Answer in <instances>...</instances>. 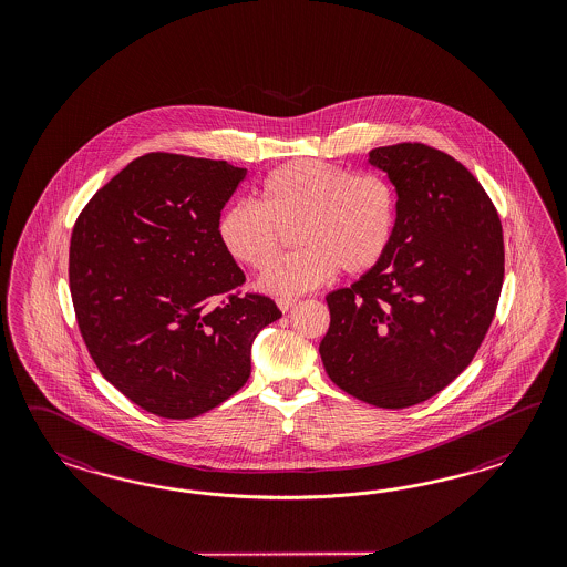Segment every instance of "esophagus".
<instances>
[{
	"label": "esophagus",
	"mask_w": 567,
	"mask_h": 567,
	"mask_svg": "<svg viewBox=\"0 0 567 567\" xmlns=\"http://www.w3.org/2000/svg\"><path fill=\"white\" fill-rule=\"evenodd\" d=\"M276 303H278L280 311H289L297 303V299L295 297H280Z\"/></svg>",
	"instance_id": "obj_1"
}]
</instances>
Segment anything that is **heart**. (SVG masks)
<instances>
[{"label":"heart","instance_id":"heart-1","mask_svg":"<svg viewBox=\"0 0 567 567\" xmlns=\"http://www.w3.org/2000/svg\"><path fill=\"white\" fill-rule=\"evenodd\" d=\"M396 218L395 185L384 174L292 159L264 176L258 204L224 206L216 235L235 261L265 270L295 227L302 247L259 280L264 291L289 297L324 285L339 268L372 270L393 245Z\"/></svg>","mask_w":567,"mask_h":567}]
</instances>
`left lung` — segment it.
I'll use <instances>...</instances> for the list:
<instances>
[{
  "label": "left lung",
  "instance_id": "obj_1",
  "mask_svg": "<svg viewBox=\"0 0 567 567\" xmlns=\"http://www.w3.org/2000/svg\"><path fill=\"white\" fill-rule=\"evenodd\" d=\"M399 197L384 259L327 297L320 355L344 393L403 410L441 393L474 360L505 275L497 209L474 174L424 143L370 152Z\"/></svg>",
  "mask_w": 567,
  "mask_h": 567
}]
</instances>
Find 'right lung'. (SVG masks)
Returning a JSON list of instances; mask_svg holds the SVG:
<instances>
[{"label": "right lung", "mask_w": 567, "mask_h": 567, "mask_svg": "<svg viewBox=\"0 0 567 567\" xmlns=\"http://www.w3.org/2000/svg\"><path fill=\"white\" fill-rule=\"evenodd\" d=\"M247 171L224 159L145 154L97 190L70 239V295L83 341L122 395L189 420L235 395L251 343L282 313L245 292L218 216Z\"/></svg>", "instance_id": "1"}]
</instances>
